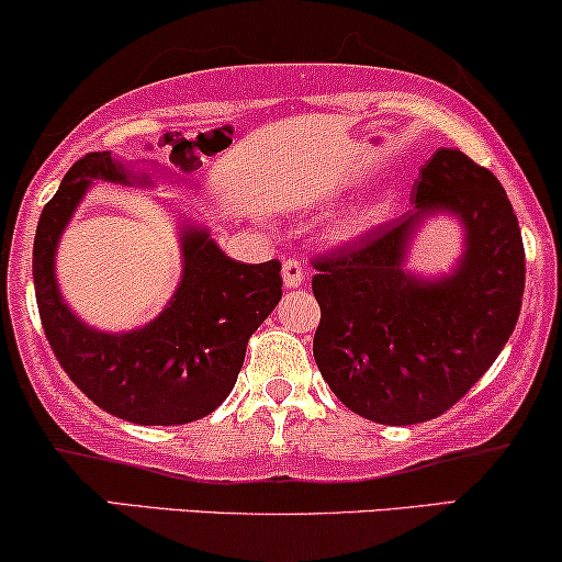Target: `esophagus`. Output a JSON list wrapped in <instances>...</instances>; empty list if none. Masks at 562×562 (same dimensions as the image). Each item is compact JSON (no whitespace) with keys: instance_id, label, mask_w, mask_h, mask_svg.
I'll list each match as a JSON object with an SVG mask.
<instances>
[{"instance_id":"34e87169","label":"esophagus","mask_w":562,"mask_h":562,"mask_svg":"<svg viewBox=\"0 0 562 562\" xmlns=\"http://www.w3.org/2000/svg\"><path fill=\"white\" fill-rule=\"evenodd\" d=\"M281 276H283V286H286V289L302 286V283H304V262L296 260V258H286V260H283Z\"/></svg>"}]
</instances>
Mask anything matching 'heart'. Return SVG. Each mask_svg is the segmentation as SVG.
<instances>
[{"instance_id":"1","label":"heart","mask_w":562,"mask_h":562,"mask_svg":"<svg viewBox=\"0 0 562 562\" xmlns=\"http://www.w3.org/2000/svg\"><path fill=\"white\" fill-rule=\"evenodd\" d=\"M387 213H391V200H375V203L349 213V216L341 221V234L344 237H359V234L370 232V228L383 224Z\"/></svg>"}]
</instances>
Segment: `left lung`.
Masks as SVG:
<instances>
[{
    "label": "left lung",
    "instance_id": "left-lung-1",
    "mask_svg": "<svg viewBox=\"0 0 562 562\" xmlns=\"http://www.w3.org/2000/svg\"><path fill=\"white\" fill-rule=\"evenodd\" d=\"M412 211L357 247L315 260L321 304L313 355L344 406L378 425L440 417L495 362L524 296V241L503 184L456 148H440L412 187ZM462 221L464 252L438 280L405 270L427 217Z\"/></svg>",
    "mask_w": 562,
    "mask_h": 562
}]
</instances>
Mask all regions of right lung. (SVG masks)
Returning <instances> with one entry per match:
<instances>
[{
	"label": "right lung",
	"instance_id": "obj_1",
	"mask_svg": "<svg viewBox=\"0 0 562 562\" xmlns=\"http://www.w3.org/2000/svg\"><path fill=\"white\" fill-rule=\"evenodd\" d=\"M95 182L150 187L143 171L109 150L72 164L38 218L33 283L54 357L86 396L135 425H187L211 414L245 362L247 341L281 300V262L232 260L211 232L182 224V279L161 315L143 328L109 334L80 321L59 292L57 245Z\"/></svg>",
	"mask_w": 562,
	"mask_h": 562
}]
</instances>
